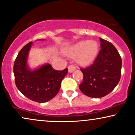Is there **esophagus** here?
<instances>
[{
  "label": "esophagus",
  "mask_w": 135,
  "mask_h": 135,
  "mask_svg": "<svg viewBox=\"0 0 135 135\" xmlns=\"http://www.w3.org/2000/svg\"><path fill=\"white\" fill-rule=\"evenodd\" d=\"M75 69H76V68H75L74 66L69 65V66H68V72H69V73H73V72L74 71Z\"/></svg>",
  "instance_id": "esophagus-1"
}]
</instances>
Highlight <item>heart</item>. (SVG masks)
<instances>
[{"label":"heart","instance_id":"heart-1","mask_svg":"<svg viewBox=\"0 0 135 135\" xmlns=\"http://www.w3.org/2000/svg\"><path fill=\"white\" fill-rule=\"evenodd\" d=\"M99 45L95 40H81L70 47L66 50L69 56H76V61L80 65L91 64L97 58Z\"/></svg>","mask_w":135,"mask_h":135}]
</instances>
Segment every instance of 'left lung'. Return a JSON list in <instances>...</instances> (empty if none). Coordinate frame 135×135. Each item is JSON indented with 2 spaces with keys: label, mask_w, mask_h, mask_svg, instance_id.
Returning a JSON list of instances; mask_svg holds the SVG:
<instances>
[{
  "label": "left lung",
  "mask_w": 135,
  "mask_h": 135,
  "mask_svg": "<svg viewBox=\"0 0 135 135\" xmlns=\"http://www.w3.org/2000/svg\"><path fill=\"white\" fill-rule=\"evenodd\" d=\"M101 50L93 64L80 69L84 80L79 88L91 98L104 97L119 84L121 75L122 59L116 48L107 40L99 38Z\"/></svg>",
  "instance_id": "obj_1"
}]
</instances>
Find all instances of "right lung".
I'll list each match as a JSON object with an SVG mask.
<instances>
[{"instance_id": "right-lung-1", "label": "right lung", "mask_w": 135, "mask_h": 135, "mask_svg": "<svg viewBox=\"0 0 135 135\" xmlns=\"http://www.w3.org/2000/svg\"><path fill=\"white\" fill-rule=\"evenodd\" d=\"M32 44L31 42L24 46L15 61V84L27 98L37 103H45L58 93L61 81L68 74V69L66 68L62 71H57L50 64L31 69L27 64V58Z\"/></svg>"}]
</instances>
